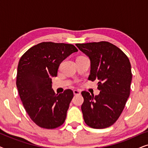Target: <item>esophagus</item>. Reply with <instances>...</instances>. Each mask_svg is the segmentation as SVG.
I'll use <instances>...</instances> for the list:
<instances>
[{
  "label": "esophagus",
  "instance_id": "esophagus-1",
  "mask_svg": "<svg viewBox=\"0 0 148 148\" xmlns=\"http://www.w3.org/2000/svg\"><path fill=\"white\" fill-rule=\"evenodd\" d=\"M73 94H74V95H79L81 94V92L78 90H74Z\"/></svg>",
  "mask_w": 148,
  "mask_h": 148
}]
</instances>
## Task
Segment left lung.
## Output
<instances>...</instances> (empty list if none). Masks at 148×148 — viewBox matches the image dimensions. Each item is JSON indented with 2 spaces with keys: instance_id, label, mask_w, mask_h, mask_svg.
Returning a JSON list of instances; mask_svg holds the SVG:
<instances>
[{
  "instance_id": "1",
  "label": "left lung",
  "mask_w": 148,
  "mask_h": 148,
  "mask_svg": "<svg viewBox=\"0 0 148 148\" xmlns=\"http://www.w3.org/2000/svg\"><path fill=\"white\" fill-rule=\"evenodd\" d=\"M91 62L88 79L99 81L100 94L82 92V110L85 123L94 129L112 125L119 118L130 95L131 66L126 54L108 42L76 44Z\"/></svg>"
}]
</instances>
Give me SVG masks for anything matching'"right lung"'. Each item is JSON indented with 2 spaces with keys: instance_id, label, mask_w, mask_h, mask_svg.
I'll list each match as a JSON object with an SVG mask.
<instances>
[{
  "instance_id": "right-lung-1",
  "label": "right lung",
  "mask_w": 148,
  "mask_h": 148,
  "mask_svg": "<svg viewBox=\"0 0 148 148\" xmlns=\"http://www.w3.org/2000/svg\"><path fill=\"white\" fill-rule=\"evenodd\" d=\"M77 51L73 44L44 42L20 58L16 81L19 97L30 119L42 128L55 129L65 121L73 92L68 89L56 94L52 77L62 60Z\"/></svg>"
}]
</instances>
